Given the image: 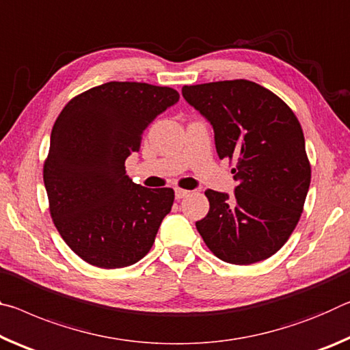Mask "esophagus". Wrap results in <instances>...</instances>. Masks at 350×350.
<instances>
[{"mask_svg": "<svg viewBox=\"0 0 350 350\" xmlns=\"http://www.w3.org/2000/svg\"><path fill=\"white\" fill-rule=\"evenodd\" d=\"M187 193H189V191H186V189H175V198L176 200L185 198Z\"/></svg>", "mask_w": 350, "mask_h": 350, "instance_id": "34e87169", "label": "esophagus"}]
</instances>
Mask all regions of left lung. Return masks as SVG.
I'll return each mask as SVG.
<instances>
[{"mask_svg":"<svg viewBox=\"0 0 350 350\" xmlns=\"http://www.w3.org/2000/svg\"><path fill=\"white\" fill-rule=\"evenodd\" d=\"M214 129L219 158L236 163L234 196L208 189L209 213L196 226L223 262L250 265L282 248L310 186L301 124L282 99L250 80L183 87Z\"/></svg>","mask_w":350,"mask_h":350,"instance_id":"obj_1","label":"left lung"}]
</instances>
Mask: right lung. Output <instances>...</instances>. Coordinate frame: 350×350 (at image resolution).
Wrapping results in <instances>:
<instances>
[{"mask_svg":"<svg viewBox=\"0 0 350 350\" xmlns=\"http://www.w3.org/2000/svg\"><path fill=\"white\" fill-rule=\"evenodd\" d=\"M178 91L108 82L68 102L51 131L43 180L57 231L80 259L99 268L141 260L174 204V189L129 178L125 159Z\"/></svg>","mask_w":350,"mask_h":350,"instance_id":"add662e5","label":"right lung"}]
</instances>
